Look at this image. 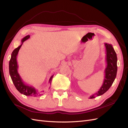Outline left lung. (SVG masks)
Wrapping results in <instances>:
<instances>
[{"label": "left lung", "mask_w": 128, "mask_h": 128, "mask_svg": "<svg viewBox=\"0 0 128 128\" xmlns=\"http://www.w3.org/2000/svg\"><path fill=\"white\" fill-rule=\"evenodd\" d=\"M106 52V67L104 69V77L103 84L98 92L91 95L89 99H93L104 94L108 90L116 76L117 74V56L112 44L104 43Z\"/></svg>", "instance_id": "obj_1"}]
</instances>
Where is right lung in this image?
<instances>
[{
    "mask_svg": "<svg viewBox=\"0 0 128 128\" xmlns=\"http://www.w3.org/2000/svg\"><path fill=\"white\" fill-rule=\"evenodd\" d=\"M29 38L30 35H27L24 37L21 40V44L18 47L14 49L13 52L12 53L11 58L9 62V72L12 82L18 91L20 92L21 94H24L26 96H37L42 95L40 94V92L38 90L32 86H29V85L26 84L24 82V81L22 80L21 77L18 71V66L17 63V56L18 51L24 42L29 39ZM53 77V75L50 77L49 80L48 82L50 83V84H51Z\"/></svg>",
    "mask_w": 128,
    "mask_h": 128,
    "instance_id": "1",
    "label": "right lung"
}]
</instances>
